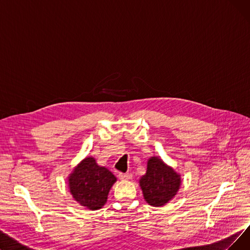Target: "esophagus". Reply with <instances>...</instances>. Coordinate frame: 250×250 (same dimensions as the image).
I'll list each match as a JSON object with an SVG mask.
<instances>
[{
	"mask_svg": "<svg viewBox=\"0 0 250 250\" xmlns=\"http://www.w3.org/2000/svg\"><path fill=\"white\" fill-rule=\"evenodd\" d=\"M118 177H120V179L122 180H129L132 179V174L129 173H118Z\"/></svg>",
	"mask_w": 250,
	"mask_h": 250,
	"instance_id": "obj_1",
	"label": "esophagus"
}]
</instances>
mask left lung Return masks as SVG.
I'll return each mask as SVG.
<instances>
[{
	"instance_id": "1",
	"label": "left lung",
	"mask_w": 250,
	"mask_h": 250,
	"mask_svg": "<svg viewBox=\"0 0 250 250\" xmlns=\"http://www.w3.org/2000/svg\"><path fill=\"white\" fill-rule=\"evenodd\" d=\"M180 175L168 167L158 157L148 161L147 172L140 179V186L146 202L153 207L167 204L180 187Z\"/></svg>"
}]
</instances>
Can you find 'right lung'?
<instances>
[{
    "label": "right lung",
    "instance_id": "add662e5",
    "mask_svg": "<svg viewBox=\"0 0 250 250\" xmlns=\"http://www.w3.org/2000/svg\"><path fill=\"white\" fill-rule=\"evenodd\" d=\"M115 181V176L108 169L98 166L94 158L88 157L70 175L69 187L79 204L90 209H97L106 203L109 189Z\"/></svg>",
    "mask_w": 250,
    "mask_h": 250
}]
</instances>
